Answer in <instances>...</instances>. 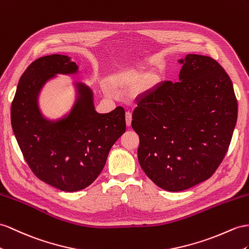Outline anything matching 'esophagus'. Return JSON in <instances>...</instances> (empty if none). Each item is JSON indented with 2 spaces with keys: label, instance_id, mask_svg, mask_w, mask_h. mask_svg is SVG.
Masks as SVG:
<instances>
[{
  "label": "esophagus",
  "instance_id": "esophagus-1",
  "mask_svg": "<svg viewBox=\"0 0 249 249\" xmlns=\"http://www.w3.org/2000/svg\"><path fill=\"white\" fill-rule=\"evenodd\" d=\"M125 116H126V125H127V126H130V125H131V120H132L131 112L126 111Z\"/></svg>",
  "mask_w": 249,
  "mask_h": 249
}]
</instances>
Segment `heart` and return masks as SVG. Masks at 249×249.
<instances>
[{
  "label": "heart",
  "mask_w": 249,
  "mask_h": 249,
  "mask_svg": "<svg viewBox=\"0 0 249 249\" xmlns=\"http://www.w3.org/2000/svg\"><path fill=\"white\" fill-rule=\"evenodd\" d=\"M140 79H141V75H140L139 73H136L133 71H128V72L121 74L119 80L123 83H131V82H137Z\"/></svg>",
  "instance_id": "b5f03b06"
}]
</instances>
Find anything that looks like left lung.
<instances>
[{"instance_id":"8db88e82","label":"left lung","mask_w":249,"mask_h":249,"mask_svg":"<svg viewBox=\"0 0 249 249\" xmlns=\"http://www.w3.org/2000/svg\"><path fill=\"white\" fill-rule=\"evenodd\" d=\"M179 81L142 95L131 126L138 159L156 185L181 191L209 179L225 158L238 118L232 82L210 56L187 54Z\"/></svg>"}]
</instances>
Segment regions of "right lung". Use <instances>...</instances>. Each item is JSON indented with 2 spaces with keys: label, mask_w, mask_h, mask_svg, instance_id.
Here are the masks:
<instances>
[{
  "label": "right lung",
  "mask_w": 249,
  "mask_h": 249,
  "mask_svg": "<svg viewBox=\"0 0 249 249\" xmlns=\"http://www.w3.org/2000/svg\"><path fill=\"white\" fill-rule=\"evenodd\" d=\"M67 55L52 54L34 61L22 74L11 104V125L25 161L36 178L63 191H78L97 179L108 152L126 130L125 110L94 111L92 93L83 84L67 118L49 122L37 108V94L56 73L76 72Z\"/></svg>",
  "instance_id": "add662e5"
}]
</instances>
